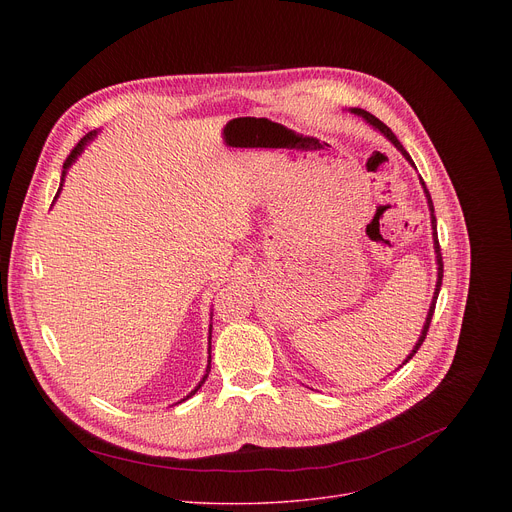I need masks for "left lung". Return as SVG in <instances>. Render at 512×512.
Listing matches in <instances>:
<instances>
[{
    "mask_svg": "<svg viewBox=\"0 0 512 512\" xmlns=\"http://www.w3.org/2000/svg\"><path fill=\"white\" fill-rule=\"evenodd\" d=\"M352 113H356V115H360L364 121H367L369 125H373L377 131H381L393 145L395 148L403 154V158L411 164V166H415L413 164V160H411V156L405 152V148L401 145V141L397 139V135L381 121V119H377L375 115H371L369 111H364V109H350ZM421 180V178H419ZM421 186H423V192H425V198H427V204H429V210H431V235H433V249H435V261H437V281H435V291H433V300H431V306H429V312H427V318H425V324H423V330H421V334H419V340L415 342V346H413V350L409 352V356L403 360V364H407L413 356H415V352L419 350V346L423 344V340H425V336H427V330H429V324H431V316H433V310H435V302H437V296H440V289H442V277H444V261H442V249H440V241H437V221H435V214H433V202H431V196H429V190H427V186H425V182L421 180ZM401 364V367H403ZM399 367V369H401Z\"/></svg>",
    "mask_w": 512,
    "mask_h": 512,
    "instance_id": "8db88e82",
    "label": "left lung"
}]
</instances>
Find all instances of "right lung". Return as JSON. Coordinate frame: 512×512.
Here are the masks:
<instances>
[{"label": "right lung", "instance_id": "1", "mask_svg": "<svg viewBox=\"0 0 512 512\" xmlns=\"http://www.w3.org/2000/svg\"><path fill=\"white\" fill-rule=\"evenodd\" d=\"M95 135H97V131H89V133H87V135H85V137H83V139H81V141H79V143H77V145H75V148H72V152H70V156H68V158H66V160H64V166H62V168H64V170H62V178H60V188H58V192H56V196H54V200H56V198H58V194H60V190H62V182H64V176H66V170H68V168H70V166H72V164H75V160H77V158H79V156H81V154H83V150H85V145H87V143H89V141H91V139H93V137H95ZM210 328H212V326H210ZM208 334H210V332H208ZM208 354H210V336H208ZM208 373H210V356H208V367H206V373H204V377H202V381H200V383H198V385H196V387H194V391H190V395H186V397H184V399H182V401H186V399H190V397H192V395H194V393H196V391H198V389H200V387H202V385H204V381H206V377H208ZM182 401H180V403H182Z\"/></svg>", "mask_w": 512, "mask_h": 512}]
</instances>
